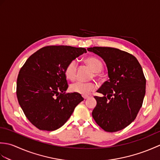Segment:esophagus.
Listing matches in <instances>:
<instances>
[{
	"label": "esophagus",
	"mask_w": 160,
	"mask_h": 160,
	"mask_svg": "<svg viewBox=\"0 0 160 160\" xmlns=\"http://www.w3.org/2000/svg\"><path fill=\"white\" fill-rule=\"evenodd\" d=\"M83 98H84V100H86V99H88V98H89V96H83Z\"/></svg>",
	"instance_id": "1"
}]
</instances>
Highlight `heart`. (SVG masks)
<instances>
[{"label":"heart","instance_id":"heart-1","mask_svg":"<svg viewBox=\"0 0 160 160\" xmlns=\"http://www.w3.org/2000/svg\"><path fill=\"white\" fill-rule=\"evenodd\" d=\"M84 62L94 71L95 77L99 76L100 72L103 69V64L100 59L94 56L88 57L84 60ZM78 71V64L76 60H71L67 64L64 69V73L67 78L74 80L76 78ZM72 92L79 93L82 96H88L91 92L96 89V85L93 82H77L72 84L70 87Z\"/></svg>","mask_w":160,"mask_h":160}]
</instances>
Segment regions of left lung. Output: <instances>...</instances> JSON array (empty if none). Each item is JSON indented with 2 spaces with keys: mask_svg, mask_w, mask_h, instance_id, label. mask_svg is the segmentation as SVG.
<instances>
[{
  "mask_svg": "<svg viewBox=\"0 0 160 160\" xmlns=\"http://www.w3.org/2000/svg\"><path fill=\"white\" fill-rule=\"evenodd\" d=\"M87 50L100 56L107 64L109 80L94 96L92 116L107 132H116L135 120L143 103L146 78L140 64L132 54L112 47H93Z\"/></svg>",
  "mask_w": 160,
  "mask_h": 160,
  "instance_id": "obj_1",
  "label": "left lung"
}]
</instances>
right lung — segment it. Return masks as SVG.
I'll use <instances>...</instances> for the list:
<instances>
[{"instance_id": "obj_1", "label": "right lung", "mask_w": 160, "mask_h": 160, "mask_svg": "<svg viewBox=\"0 0 160 160\" xmlns=\"http://www.w3.org/2000/svg\"><path fill=\"white\" fill-rule=\"evenodd\" d=\"M82 47L47 46L26 60L16 83V96L25 116L40 130L55 131L68 120L84 98L66 93L64 69L70 61L86 53Z\"/></svg>"}]
</instances>
